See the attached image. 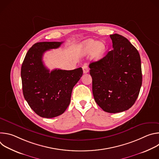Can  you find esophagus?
I'll return each instance as SVG.
<instances>
[{
    "mask_svg": "<svg viewBox=\"0 0 159 159\" xmlns=\"http://www.w3.org/2000/svg\"><path fill=\"white\" fill-rule=\"evenodd\" d=\"M82 69H83V72L84 74H86L89 72V67L87 64H84L82 66Z\"/></svg>",
    "mask_w": 159,
    "mask_h": 159,
    "instance_id": "1",
    "label": "esophagus"
}]
</instances>
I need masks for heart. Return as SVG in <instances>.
<instances>
[{
    "mask_svg": "<svg viewBox=\"0 0 159 159\" xmlns=\"http://www.w3.org/2000/svg\"><path fill=\"white\" fill-rule=\"evenodd\" d=\"M105 50L104 44L99 41L90 39L84 43L82 52L84 55L93 54L94 58L99 59L103 56Z\"/></svg>",
    "mask_w": 159,
    "mask_h": 159,
    "instance_id": "obj_1",
    "label": "heart"
}]
</instances>
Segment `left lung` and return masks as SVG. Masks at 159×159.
Listing matches in <instances>:
<instances>
[{
	"label": "left lung",
	"mask_w": 159,
	"mask_h": 159,
	"mask_svg": "<svg viewBox=\"0 0 159 159\" xmlns=\"http://www.w3.org/2000/svg\"><path fill=\"white\" fill-rule=\"evenodd\" d=\"M113 49L101 60L90 63L94 100L104 111L117 113L129 109L142 84L138 50L124 36L110 35Z\"/></svg>",
	"instance_id": "1"
}]
</instances>
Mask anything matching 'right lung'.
<instances>
[{
    "label": "right lung",
    "mask_w": 159,
    "mask_h": 159,
    "mask_svg": "<svg viewBox=\"0 0 159 159\" xmlns=\"http://www.w3.org/2000/svg\"><path fill=\"white\" fill-rule=\"evenodd\" d=\"M63 42H39L33 45L21 66L22 92L30 107L41 117L52 118L65 112L74 85L82 75V68L50 71L44 66L45 52L58 48Z\"/></svg>",
    "instance_id": "obj_1"
}]
</instances>
